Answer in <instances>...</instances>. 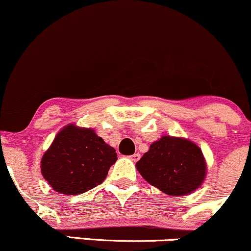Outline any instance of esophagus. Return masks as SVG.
<instances>
[{
    "instance_id": "esophagus-1",
    "label": "esophagus",
    "mask_w": 251,
    "mask_h": 251,
    "mask_svg": "<svg viewBox=\"0 0 251 251\" xmlns=\"http://www.w3.org/2000/svg\"><path fill=\"white\" fill-rule=\"evenodd\" d=\"M131 159L133 160V162H138V160L140 159V154L139 153H134L131 155Z\"/></svg>"
}]
</instances>
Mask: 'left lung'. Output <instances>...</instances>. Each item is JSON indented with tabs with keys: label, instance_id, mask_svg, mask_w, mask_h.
Here are the masks:
<instances>
[{
	"label": "left lung",
	"instance_id": "1",
	"mask_svg": "<svg viewBox=\"0 0 251 251\" xmlns=\"http://www.w3.org/2000/svg\"><path fill=\"white\" fill-rule=\"evenodd\" d=\"M135 166L144 179L170 196H183L200 188L206 170L196 144L169 135L151 144Z\"/></svg>",
	"mask_w": 251,
	"mask_h": 251
}]
</instances>
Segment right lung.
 Segmentation results:
<instances>
[{
    "label": "right lung",
    "mask_w": 251,
    "mask_h": 251,
    "mask_svg": "<svg viewBox=\"0 0 251 251\" xmlns=\"http://www.w3.org/2000/svg\"><path fill=\"white\" fill-rule=\"evenodd\" d=\"M116 150L91 128L66 126L43 154V178L55 191L80 195L101 184L117 162Z\"/></svg>",
    "instance_id": "add662e5"
}]
</instances>
